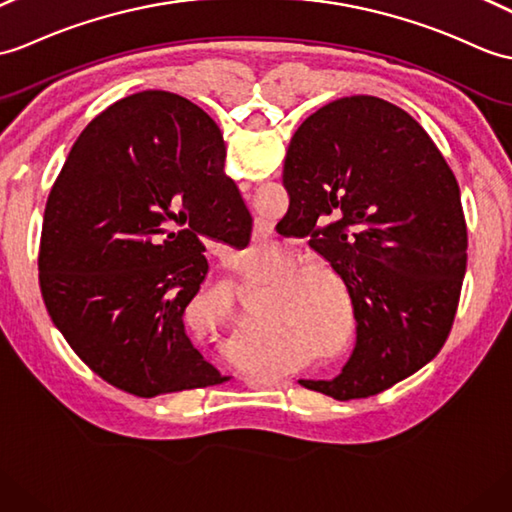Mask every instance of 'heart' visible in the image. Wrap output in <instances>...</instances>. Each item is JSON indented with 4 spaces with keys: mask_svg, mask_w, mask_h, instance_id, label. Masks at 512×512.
<instances>
[{
    "mask_svg": "<svg viewBox=\"0 0 512 512\" xmlns=\"http://www.w3.org/2000/svg\"><path fill=\"white\" fill-rule=\"evenodd\" d=\"M283 257V251L277 244H270L266 240L253 242L244 253V266L253 272H261L268 268H275ZM294 310L283 320L292 329L301 334V338L310 344L312 349H323L320 358L331 362L338 360L344 353V344H328L336 342L342 329V318L336 303L320 292L316 285H305L294 294Z\"/></svg>",
    "mask_w": 512,
    "mask_h": 512,
    "instance_id": "1",
    "label": "heart"
}]
</instances>
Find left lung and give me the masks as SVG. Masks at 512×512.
Here are the masks:
<instances>
[{
	"mask_svg": "<svg viewBox=\"0 0 512 512\" xmlns=\"http://www.w3.org/2000/svg\"><path fill=\"white\" fill-rule=\"evenodd\" d=\"M200 113L224 148L216 122ZM283 187V220L342 277L358 323L342 373L299 384L364 399L432 362L456 318L467 222L456 176L423 126L375 95L329 102L294 133Z\"/></svg>",
	"mask_w": 512,
	"mask_h": 512,
	"instance_id": "1",
	"label": "left lung"
}]
</instances>
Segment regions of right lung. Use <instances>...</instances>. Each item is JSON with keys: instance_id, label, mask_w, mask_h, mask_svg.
I'll return each mask as SVG.
<instances>
[{"instance_id": "add662e5", "label": "right lung", "mask_w": 512, "mask_h": 512, "mask_svg": "<svg viewBox=\"0 0 512 512\" xmlns=\"http://www.w3.org/2000/svg\"><path fill=\"white\" fill-rule=\"evenodd\" d=\"M200 111L170 91L111 104L71 146L43 213L54 327L95 375L144 399L229 379L183 314L209 268L202 237L246 246L253 218Z\"/></svg>"}]
</instances>
